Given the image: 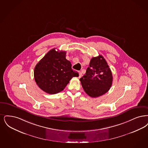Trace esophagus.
<instances>
[{
	"instance_id": "1",
	"label": "esophagus",
	"mask_w": 148,
	"mask_h": 148,
	"mask_svg": "<svg viewBox=\"0 0 148 148\" xmlns=\"http://www.w3.org/2000/svg\"><path fill=\"white\" fill-rule=\"evenodd\" d=\"M79 77L80 78V77H81L82 76V73L81 71H79Z\"/></svg>"
}]
</instances>
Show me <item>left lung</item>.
Returning a JSON list of instances; mask_svg holds the SVG:
<instances>
[{
    "mask_svg": "<svg viewBox=\"0 0 148 148\" xmlns=\"http://www.w3.org/2000/svg\"><path fill=\"white\" fill-rule=\"evenodd\" d=\"M80 80L85 92L90 97H97L106 93L112 86L113 77L105 59L101 55L93 57Z\"/></svg>",
    "mask_w": 148,
    "mask_h": 148,
    "instance_id": "1",
    "label": "left lung"
}]
</instances>
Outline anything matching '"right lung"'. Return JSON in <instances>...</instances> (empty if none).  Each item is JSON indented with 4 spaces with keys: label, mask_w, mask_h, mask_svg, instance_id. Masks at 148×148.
<instances>
[{
    "label": "right lung",
    "mask_w": 148,
    "mask_h": 148,
    "mask_svg": "<svg viewBox=\"0 0 148 148\" xmlns=\"http://www.w3.org/2000/svg\"><path fill=\"white\" fill-rule=\"evenodd\" d=\"M66 52L53 48L36 64L34 77L38 87L49 94L62 91L73 77L79 73L71 69V63L66 59Z\"/></svg>",
    "instance_id": "add662e5"
}]
</instances>
